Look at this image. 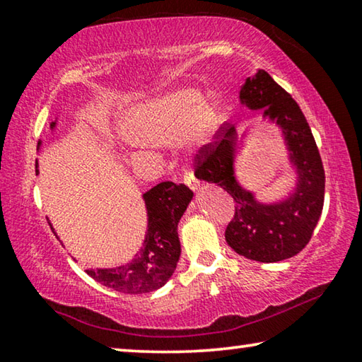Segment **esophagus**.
Returning <instances> with one entry per match:
<instances>
[{"label":"esophagus","mask_w":362,"mask_h":362,"mask_svg":"<svg viewBox=\"0 0 362 362\" xmlns=\"http://www.w3.org/2000/svg\"><path fill=\"white\" fill-rule=\"evenodd\" d=\"M185 183H187L188 187L192 188L193 192H197V190H198V180L194 179V177H193L192 174H187V175H185Z\"/></svg>","instance_id":"esophagus-1"}]
</instances>
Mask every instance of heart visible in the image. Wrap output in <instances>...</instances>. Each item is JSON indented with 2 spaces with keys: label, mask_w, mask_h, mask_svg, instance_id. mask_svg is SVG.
<instances>
[{
  "label": "heart",
  "mask_w": 362,
  "mask_h": 362,
  "mask_svg": "<svg viewBox=\"0 0 362 362\" xmlns=\"http://www.w3.org/2000/svg\"><path fill=\"white\" fill-rule=\"evenodd\" d=\"M219 122L214 98L192 85H177L127 109L119 132L134 146H159L177 139L183 150L197 153L214 139Z\"/></svg>",
  "instance_id": "1"
}]
</instances>
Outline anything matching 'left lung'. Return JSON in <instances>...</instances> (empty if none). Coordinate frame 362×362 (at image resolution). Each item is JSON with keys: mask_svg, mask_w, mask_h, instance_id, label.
Instances as JSON below:
<instances>
[{"mask_svg": "<svg viewBox=\"0 0 362 362\" xmlns=\"http://www.w3.org/2000/svg\"><path fill=\"white\" fill-rule=\"evenodd\" d=\"M240 105L261 111L262 120L275 124L284 136L295 187L286 197L262 202L255 190L237 179V156L245 148L246 132L238 136L235 125L221 127L217 141L197 156V177L222 187L235 202V217L227 226L230 248L257 262H279L305 248L322 214L325 174L313 132L296 101L257 69L240 90Z\"/></svg>", "mask_w": 362, "mask_h": 362, "instance_id": "obj_1", "label": "left lung"}]
</instances>
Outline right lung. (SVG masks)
<instances>
[{
    "label": "right lung",
    "mask_w": 362,
    "mask_h": 362,
    "mask_svg": "<svg viewBox=\"0 0 362 362\" xmlns=\"http://www.w3.org/2000/svg\"><path fill=\"white\" fill-rule=\"evenodd\" d=\"M56 125L57 119L49 124V129L54 130ZM40 148L42 141H38V150ZM192 199L193 192L183 183L175 185L172 182H163L143 193L148 226L141 248L127 264L87 269V274L107 288L129 295L150 293L164 286L174 275L179 262L180 240L177 226ZM51 230L54 232L53 226ZM54 235L57 237L56 232Z\"/></svg>",
    "instance_id": "obj_1"
}]
</instances>
